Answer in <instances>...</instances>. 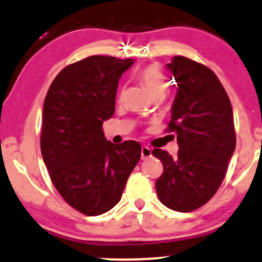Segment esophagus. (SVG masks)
<instances>
[{
	"label": "esophagus",
	"instance_id": "obj_1",
	"mask_svg": "<svg viewBox=\"0 0 262 262\" xmlns=\"http://www.w3.org/2000/svg\"><path fill=\"white\" fill-rule=\"evenodd\" d=\"M149 157H152V149H150L149 147L143 146L142 149H141V158L147 159L149 158Z\"/></svg>",
	"mask_w": 262,
	"mask_h": 262
}]
</instances>
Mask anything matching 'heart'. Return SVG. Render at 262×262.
<instances>
[{"label": "heart", "mask_w": 262, "mask_h": 262, "mask_svg": "<svg viewBox=\"0 0 262 262\" xmlns=\"http://www.w3.org/2000/svg\"><path fill=\"white\" fill-rule=\"evenodd\" d=\"M138 79L147 88L152 98L164 95L165 89H167V77L159 66L149 64V66L144 67L138 73ZM124 92L125 88H122L120 92V98L124 95Z\"/></svg>", "instance_id": "heart-1"}]
</instances>
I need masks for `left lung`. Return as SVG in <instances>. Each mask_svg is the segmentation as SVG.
Segmentation results:
<instances>
[{
    "mask_svg": "<svg viewBox=\"0 0 262 262\" xmlns=\"http://www.w3.org/2000/svg\"><path fill=\"white\" fill-rule=\"evenodd\" d=\"M167 69L178 83L168 131L177 135L179 150L177 157L152 150L164 165L156 190L168 208L190 212L210 201L226 177L235 149L233 109L222 83L208 67L174 56Z\"/></svg>",
    "mask_w": 262,
    "mask_h": 262,
    "instance_id": "1",
    "label": "left lung"
}]
</instances>
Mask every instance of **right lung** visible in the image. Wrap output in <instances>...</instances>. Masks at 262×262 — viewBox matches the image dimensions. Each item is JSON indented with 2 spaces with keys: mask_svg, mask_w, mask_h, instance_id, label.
Here are the masks:
<instances>
[{
  "mask_svg": "<svg viewBox=\"0 0 262 262\" xmlns=\"http://www.w3.org/2000/svg\"><path fill=\"white\" fill-rule=\"evenodd\" d=\"M134 62L99 55L83 58L58 73L45 97L42 159L58 193L87 216L118 204L141 158L140 143L114 144L101 128L115 113L120 77Z\"/></svg>",
  "mask_w": 262,
  "mask_h": 262,
  "instance_id": "obj_1",
  "label": "right lung"
}]
</instances>
